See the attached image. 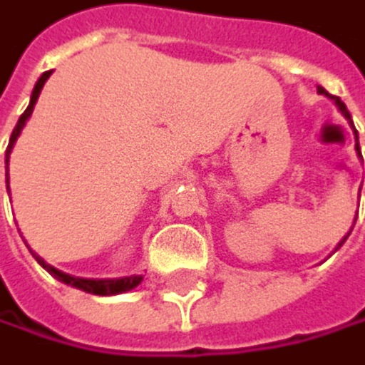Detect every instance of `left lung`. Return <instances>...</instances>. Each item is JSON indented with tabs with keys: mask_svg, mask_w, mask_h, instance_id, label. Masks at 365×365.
I'll use <instances>...</instances> for the list:
<instances>
[{
	"mask_svg": "<svg viewBox=\"0 0 365 365\" xmlns=\"http://www.w3.org/2000/svg\"><path fill=\"white\" fill-rule=\"evenodd\" d=\"M318 94H325V96H327V99H331V101H334V106H336V108L341 110V115H343V117H346V119L350 121V126H352V119H350V113H348V108H346V103H343V101L339 99V96H331L329 92H325V88H318ZM352 130H354V126H352ZM354 135H356V130H354ZM356 155H359V158H361V151H359V138H356ZM354 221H356V219H354ZM352 227H354V223H352ZM350 232H352V230H350ZM350 232H348V235H346V237H343V239H341V242L336 244L334 252H336V250H339V248H341L343 244H346V239L350 237Z\"/></svg>",
	"mask_w": 365,
	"mask_h": 365,
	"instance_id": "left-lung-1",
	"label": "left lung"
}]
</instances>
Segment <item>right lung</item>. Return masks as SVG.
Instances as JSON below:
<instances>
[{"mask_svg": "<svg viewBox=\"0 0 365 365\" xmlns=\"http://www.w3.org/2000/svg\"><path fill=\"white\" fill-rule=\"evenodd\" d=\"M49 76H51V71H44V74L38 78L34 92H31L29 108L22 113V117L17 119L15 128H13V133H11V142H9V148H6V160H4V162H6V190H9V196H11V187H9V162H11L13 146H15V142H17V138H19V133H22V128L26 126V121H29L31 113H34V108H36V103H38V96H40L42 88H44V83H47ZM24 244H26V242H24ZM26 248H29V244H26ZM29 250H31V248H29ZM31 255H34L36 262L42 266V269L47 271V273H51L56 279H61V282H65V284H69V287H76V289H81V291H88V294H94V296H117V294H123V291L135 289V287H138V284L142 282V279H144L142 275H128V277H117V279H88V277H74V275H69V273H63V271L53 269V266L44 262V259L38 255V252L31 250Z\"/></svg>", "mask_w": 365, "mask_h": 365, "instance_id": "obj_1", "label": "right lung"}]
</instances>
